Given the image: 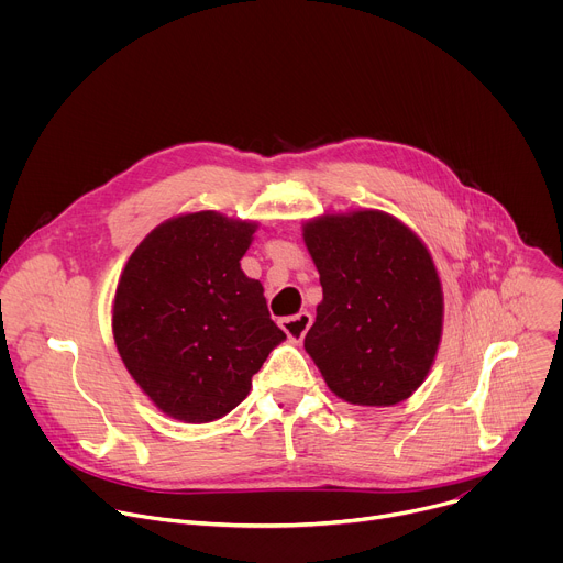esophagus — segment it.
I'll list each match as a JSON object with an SVG mask.
<instances>
[{"mask_svg":"<svg viewBox=\"0 0 563 563\" xmlns=\"http://www.w3.org/2000/svg\"><path fill=\"white\" fill-rule=\"evenodd\" d=\"M280 328L285 330V334L294 341V343H300L307 334V330L311 328V313L309 311H298L296 316H289V318H283L280 320Z\"/></svg>","mask_w":563,"mask_h":563,"instance_id":"obj_1","label":"esophagus"}]
</instances>
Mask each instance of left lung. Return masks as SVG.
Returning <instances> with one entry per match:
<instances>
[{"instance_id": "left-lung-1", "label": "left lung", "mask_w": 563, "mask_h": 563, "mask_svg": "<svg viewBox=\"0 0 563 563\" xmlns=\"http://www.w3.org/2000/svg\"><path fill=\"white\" fill-rule=\"evenodd\" d=\"M323 300L305 352L352 406L387 408L428 378L443 334V287L423 240L380 209L302 222Z\"/></svg>"}]
</instances>
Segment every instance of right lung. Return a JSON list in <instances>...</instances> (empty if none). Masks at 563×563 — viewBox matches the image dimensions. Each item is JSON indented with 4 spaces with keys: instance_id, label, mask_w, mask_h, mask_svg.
Listing matches in <instances>:
<instances>
[{
    "instance_id": "right-lung-1",
    "label": "right lung",
    "mask_w": 563,
    "mask_h": 563,
    "mask_svg": "<svg viewBox=\"0 0 563 563\" xmlns=\"http://www.w3.org/2000/svg\"><path fill=\"white\" fill-rule=\"evenodd\" d=\"M256 220L191 211L157 224L129 256L111 307L118 354L151 404L211 423L243 404L285 332L261 280L240 269Z\"/></svg>"
}]
</instances>
